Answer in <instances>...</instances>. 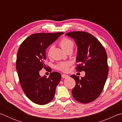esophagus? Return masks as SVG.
Segmentation results:
<instances>
[{
  "label": "esophagus",
  "instance_id": "esophagus-1",
  "mask_svg": "<svg viewBox=\"0 0 122 122\" xmlns=\"http://www.w3.org/2000/svg\"><path fill=\"white\" fill-rule=\"evenodd\" d=\"M61 76H62V77L63 78H67V77H69V76H68V75H66V74H62V75H61Z\"/></svg>",
  "mask_w": 122,
  "mask_h": 122
}]
</instances>
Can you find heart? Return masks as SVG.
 <instances>
[{
	"instance_id": "1",
	"label": "heart",
	"mask_w": 122,
	"mask_h": 122,
	"mask_svg": "<svg viewBox=\"0 0 122 122\" xmlns=\"http://www.w3.org/2000/svg\"><path fill=\"white\" fill-rule=\"evenodd\" d=\"M59 45L61 47L64 51H67L70 49L73 50L74 47V43L71 39L67 38H63L60 41ZM53 49V46H51L47 51V56L51 57V53ZM71 65V62L70 61H63L57 63L55 66V68L58 71L66 72L68 70L69 67Z\"/></svg>"
}]
</instances>
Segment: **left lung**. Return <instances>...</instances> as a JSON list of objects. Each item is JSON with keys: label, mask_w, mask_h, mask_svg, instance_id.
<instances>
[{"label": "left lung", "mask_w": 122, "mask_h": 122, "mask_svg": "<svg viewBox=\"0 0 122 122\" xmlns=\"http://www.w3.org/2000/svg\"><path fill=\"white\" fill-rule=\"evenodd\" d=\"M66 35L73 38L78 47L76 70L86 73L81 78L75 75L71 76L76 82L72 95L80 103L92 102L100 95L108 77L106 51L98 39L89 33L74 31Z\"/></svg>", "instance_id": "8db88e82"}]
</instances>
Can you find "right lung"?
Instances as JSON below:
<instances>
[{
  "mask_svg": "<svg viewBox=\"0 0 122 122\" xmlns=\"http://www.w3.org/2000/svg\"><path fill=\"white\" fill-rule=\"evenodd\" d=\"M63 32L36 33L21 43L18 49L16 69L19 82L26 96L36 104H46L53 100L55 89L61 80V74L53 72L48 77L39 74L46 70V49ZM48 68H49L48 67Z\"/></svg>",
  "mask_w": 122,
  "mask_h": 122,
  "instance_id": "obj_1",
  "label": "right lung"
}]
</instances>
